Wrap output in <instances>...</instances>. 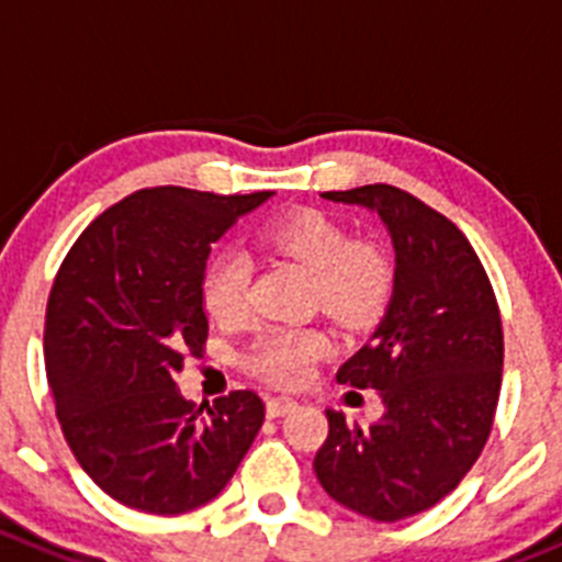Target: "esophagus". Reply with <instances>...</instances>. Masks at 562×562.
<instances>
[{
	"instance_id": "1",
	"label": "esophagus",
	"mask_w": 562,
	"mask_h": 562,
	"mask_svg": "<svg viewBox=\"0 0 562 562\" xmlns=\"http://www.w3.org/2000/svg\"><path fill=\"white\" fill-rule=\"evenodd\" d=\"M293 407H296V400H291V396H271V400L266 402V413H269V418L285 416V413L293 411Z\"/></svg>"
}]
</instances>
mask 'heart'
I'll return each instance as SVG.
<instances>
[{
  "label": "heart",
  "mask_w": 562,
  "mask_h": 562,
  "mask_svg": "<svg viewBox=\"0 0 562 562\" xmlns=\"http://www.w3.org/2000/svg\"><path fill=\"white\" fill-rule=\"evenodd\" d=\"M260 244L288 257L311 274V305L344 327H366L385 311L393 291V266L374 240H355L352 233L322 210H299L263 229ZM202 307L216 324H235L249 307V263L227 249L202 274ZM333 352V340L318 327H271L246 349L251 374L277 385H299L316 360Z\"/></svg>",
  "instance_id": "obj_1"
}]
</instances>
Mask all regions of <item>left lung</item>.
Listing matches in <instances>:
<instances>
[{
  "label": "left lung",
  "mask_w": 562,
  "mask_h": 562,
  "mask_svg": "<svg viewBox=\"0 0 562 562\" xmlns=\"http://www.w3.org/2000/svg\"><path fill=\"white\" fill-rule=\"evenodd\" d=\"M374 210L396 251L380 327L338 369V382L380 393L371 427L327 411L313 469L338 505L374 521L429 510L460 485L499 405L505 335L494 288L469 238L413 193L363 186L322 193Z\"/></svg>",
  "instance_id": "8db88e82"
}]
</instances>
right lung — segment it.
Masks as SVG:
<instances>
[{
	"mask_svg": "<svg viewBox=\"0 0 562 562\" xmlns=\"http://www.w3.org/2000/svg\"><path fill=\"white\" fill-rule=\"evenodd\" d=\"M271 196L144 188L93 218L57 271L44 324L57 422L82 471L133 510L180 516L216 499L263 427L255 391L202 413L175 374L207 340L210 246Z\"/></svg>",
	"mask_w": 562,
	"mask_h": 562,
	"instance_id": "right-lung-1",
	"label": "right lung"
}]
</instances>
